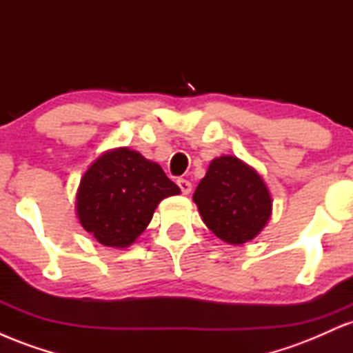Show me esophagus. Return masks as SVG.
Instances as JSON below:
<instances>
[{
	"label": "esophagus",
	"instance_id": "34e87169",
	"mask_svg": "<svg viewBox=\"0 0 353 353\" xmlns=\"http://www.w3.org/2000/svg\"><path fill=\"white\" fill-rule=\"evenodd\" d=\"M177 185H179L181 192L184 194V196H188V194L192 190V184L188 179H177Z\"/></svg>",
	"mask_w": 353,
	"mask_h": 353
}]
</instances>
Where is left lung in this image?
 Masks as SVG:
<instances>
[{
	"label": "left lung",
	"mask_w": 353,
	"mask_h": 353,
	"mask_svg": "<svg viewBox=\"0 0 353 353\" xmlns=\"http://www.w3.org/2000/svg\"><path fill=\"white\" fill-rule=\"evenodd\" d=\"M192 199L204 224L232 245L257 237L272 216V197L264 179L236 156L210 161Z\"/></svg>",
	"instance_id": "8db88e82"
}]
</instances>
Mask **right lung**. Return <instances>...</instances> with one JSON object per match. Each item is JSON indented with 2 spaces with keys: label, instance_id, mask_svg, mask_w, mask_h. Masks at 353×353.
I'll use <instances>...</instances> for the list:
<instances>
[{
  "label": "right lung",
  "instance_id": "1",
  "mask_svg": "<svg viewBox=\"0 0 353 353\" xmlns=\"http://www.w3.org/2000/svg\"><path fill=\"white\" fill-rule=\"evenodd\" d=\"M179 192L163 168L143 154L109 149L81 177L76 216L99 244L125 249L144 232L159 202Z\"/></svg>",
  "mask_w": 353,
  "mask_h": 353
}]
</instances>
